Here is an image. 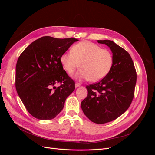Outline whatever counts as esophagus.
<instances>
[{
	"label": "esophagus",
	"instance_id": "1",
	"mask_svg": "<svg viewBox=\"0 0 155 155\" xmlns=\"http://www.w3.org/2000/svg\"><path fill=\"white\" fill-rule=\"evenodd\" d=\"M80 85H81V84L80 83H76V84H75V86H76V88L79 87Z\"/></svg>",
	"mask_w": 155,
	"mask_h": 155
}]
</instances>
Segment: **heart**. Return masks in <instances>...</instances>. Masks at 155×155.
I'll return each mask as SVG.
<instances>
[{"mask_svg": "<svg viewBox=\"0 0 155 155\" xmlns=\"http://www.w3.org/2000/svg\"><path fill=\"white\" fill-rule=\"evenodd\" d=\"M72 52H64L60 63L68 74H72L79 63L80 69L75 74L78 80H101L109 73L113 64V57L109 50L90 41H81L74 45Z\"/></svg>", "mask_w": 155, "mask_h": 155, "instance_id": "obj_1", "label": "heart"}]
</instances>
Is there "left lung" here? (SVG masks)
<instances>
[{"label": "left lung", "instance_id": "8db88e82", "mask_svg": "<svg viewBox=\"0 0 155 155\" xmlns=\"http://www.w3.org/2000/svg\"><path fill=\"white\" fill-rule=\"evenodd\" d=\"M97 43L110 48L113 64L104 79L86 87L88 95L81 106L91 121L103 124L116 120L128 109L134 97L137 72L130 55L124 48L110 40Z\"/></svg>", "mask_w": 155, "mask_h": 155}]
</instances>
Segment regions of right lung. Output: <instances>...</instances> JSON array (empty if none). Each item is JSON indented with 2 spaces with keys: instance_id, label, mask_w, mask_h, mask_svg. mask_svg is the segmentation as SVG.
<instances>
[{
  "instance_id": "right-lung-1",
  "label": "right lung",
  "mask_w": 155,
  "mask_h": 155,
  "mask_svg": "<svg viewBox=\"0 0 155 155\" xmlns=\"http://www.w3.org/2000/svg\"><path fill=\"white\" fill-rule=\"evenodd\" d=\"M78 41L42 37L20 55L15 70L16 90L26 110L34 118H54L74 91L75 82L63 69L60 57ZM58 82L62 84L55 87Z\"/></svg>"
}]
</instances>
